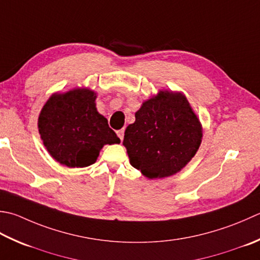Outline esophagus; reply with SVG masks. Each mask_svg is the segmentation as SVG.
<instances>
[{"mask_svg": "<svg viewBox=\"0 0 260 260\" xmlns=\"http://www.w3.org/2000/svg\"><path fill=\"white\" fill-rule=\"evenodd\" d=\"M124 129H119V131H117V135H118V137L120 139V141H123V139H124Z\"/></svg>", "mask_w": 260, "mask_h": 260, "instance_id": "esophagus-1", "label": "esophagus"}]
</instances>
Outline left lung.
I'll use <instances>...</instances> for the list:
<instances>
[{"instance_id": "obj_1", "label": "left lung", "mask_w": 260, "mask_h": 260, "mask_svg": "<svg viewBox=\"0 0 260 260\" xmlns=\"http://www.w3.org/2000/svg\"><path fill=\"white\" fill-rule=\"evenodd\" d=\"M202 137L200 119L186 96L165 90L136 111L123 144L131 165L155 179L179 172L196 154Z\"/></svg>"}]
</instances>
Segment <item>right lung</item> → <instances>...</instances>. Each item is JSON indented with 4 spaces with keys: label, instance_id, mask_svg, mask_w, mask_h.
Wrapping results in <instances>:
<instances>
[{
    "label": "right lung",
    "instance_id": "1",
    "mask_svg": "<svg viewBox=\"0 0 260 260\" xmlns=\"http://www.w3.org/2000/svg\"><path fill=\"white\" fill-rule=\"evenodd\" d=\"M96 95L89 89L55 93L43 107L38 129L54 159L69 168L93 165L106 144L120 140L95 108Z\"/></svg>",
    "mask_w": 260,
    "mask_h": 260
}]
</instances>
